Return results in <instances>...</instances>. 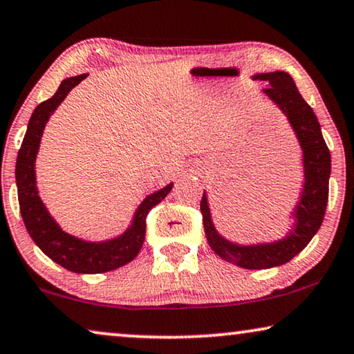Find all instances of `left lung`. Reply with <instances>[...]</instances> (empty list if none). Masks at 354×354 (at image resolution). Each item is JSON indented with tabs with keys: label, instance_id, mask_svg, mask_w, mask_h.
<instances>
[{
	"label": "left lung",
	"instance_id": "obj_1",
	"mask_svg": "<svg viewBox=\"0 0 354 354\" xmlns=\"http://www.w3.org/2000/svg\"><path fill=\"white\" fill-rule=\"evenodd\" d=\"M254 79L269 82L270 86L264 88V93L283 111L301 145L304 188L295 209L297 225L283 240L275 243L240 246L230 243L217 234L211 221L206 195H203L200 207L207 243L217 256L243 269H269L292 261L299 251L306 248L321 227L328 201L330 151L322 137L316 114L299 95L297 85L287 72L258 74Z\"/></svg>",
	"mask_w": 354,
	"mask_h": 354
}]
</instances>
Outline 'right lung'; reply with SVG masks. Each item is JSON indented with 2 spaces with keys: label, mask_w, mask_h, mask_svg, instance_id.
Segmentation results:
<instances>
[{
  "label": "right lung",
  "mask_w": 354,
  "mask_h": 354,
  "mask_svg": "<svg viewBox=\"0 0 354 354\" xmlns=\"http://www.w3.org/2000/svg\"><path fill=\"white\" fill-rule=\"evenodd\" d=\"M85 77L86 74H82L62 80L56 93L50 100L38 104L33 111L32 118L28 120L26 137H24L17 154L16 182L19 207H21L24 224L38 248L48 258L71 272L103 274L130 263L138 254L145 241V234H147L148 212L167 196V193L172 190V183L145 198L135 212L130 229L125 230L118 239L103 241V243H90V241L75 239V236L62 232L61 227L53 221L37 192L35 158L38 148H40L43 129H45L53 111Z\"/></svg>",
  "instance_id": "right-lung-1"
}]
</instances>
